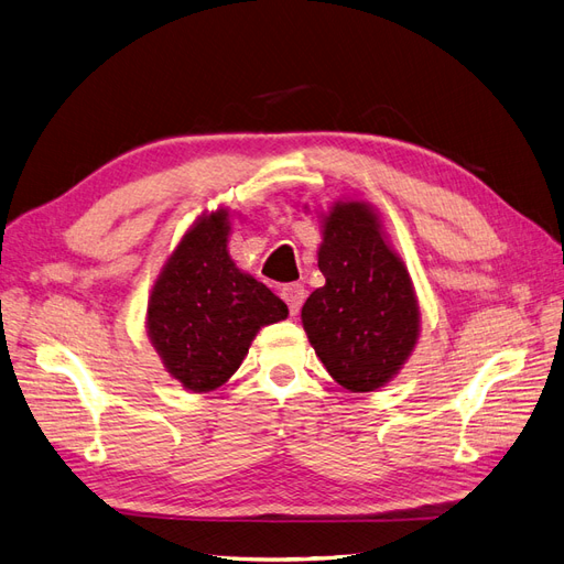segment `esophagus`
Segmentation results:
<instances>
[{"label":"esophagus","instance_id":"1","mask_svg":"<svg viewBox=\"0 0 564 564\" xmlns=\"http://www.w3.org/2000/svg\"><path fill=\"white\" fill-rule=\"evenodd\" d=\"M280 294H282V299L286 301V305H289V313L296 315V313L301 311L303 301H305V289H303V284L289 282V284H284V286L280 289Z\"/></svg>","mask_w":564,"mask_h":564}]
</instances>
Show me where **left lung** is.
I'll return each instance as SVG.
<instances>
[{
	"label": "left lung",
	"mask_w": 564,
	"mask_h": 564,
	"mask_svg": "<svg viewBox=\"0 0 564 564\" xmlns=\"http://www.w3.org/2000/svg\"><path fill=\"white\" fill-rule=\"evenodd\" d=\"M317 265L324 286L301 319L332 379L352 392L386 386L419 340V303L406 265L365 202H336L322 220Z\"/></svg>",
	"instance_id": "8db88e82"
}]
</instances>
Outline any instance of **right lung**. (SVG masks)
Here are the masks:
<instances>
[{"label":"right lung","mask_w":564,"mask_h":564,"mask_svg":"<svg viewBox=\"0 0 564 564\" xmlns=\"http://www.w3.org/2000/svg\"><path fill=\"white\" fill-rule=\"evenodd\" d=\"M228 212L197 218L169 256L148 301V334L166 371L187 390L209 392L240 369L261 327L289 308L235 265Z\"/></svg>","instance_id":"add662e5"}]
</instances>
